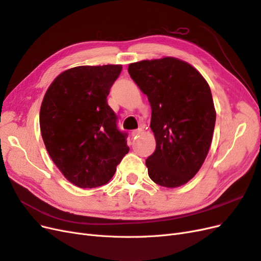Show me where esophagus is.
I'll return each instance as SVG.
<instances>
[{"label":"esophagus","mask_w":261,"mask_h":261,"mask_svg":"<svg viewBox=\"0 0 261 261\" xmlns=\"http://www.w3.org/2000/svg\"><path fill=\"white\" fill-rule=\"evenodd\" d=\"M143 132H144V130L141 129V128L133 130V132H132V136H133V137H137L138 135H140V134H143Z\"/></svg>","instance_id":"obj_1"}]
</instances>
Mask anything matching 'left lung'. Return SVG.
Returning <instances> with one entry per match:
<instances>
[{"label": "left lung", "mask_w": 261, "mask_h": 261, "mask_svg": "<svg viewBox=\"0 0 261 261\" xmlns=\"http://www.w3.org/2000/svg\"><path fill=\"white\" fill-rule=\"evenodd\" d=\"M128 73L151 107L156 147L146 160L149 177L164 187L184 185L211 145L216 110L210 87L198 70L174 58L133 63Z\"/></svg>", "instance_id": "8db88e82"}]
</instances>
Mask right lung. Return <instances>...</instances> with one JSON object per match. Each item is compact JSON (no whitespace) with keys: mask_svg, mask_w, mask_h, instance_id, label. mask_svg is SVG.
Instances as JSON below:
<instances>
[{"mask_svg":"<svg viewBox=\"0 0 261 261\" xmlns=\"http://www.w3.org/2000/svg\"><path fill=\"white\" fill-rule=\"evenodd\" d=\"M121 65L77 66L60 74L40 109L42 139L51 159L81 188L107 184L128 153L127 134L108 105Z\"/></svg>","mask_w":261,"mask_h":261,"instance_id":"obj_1","label":"right lung"}]
</instances>
